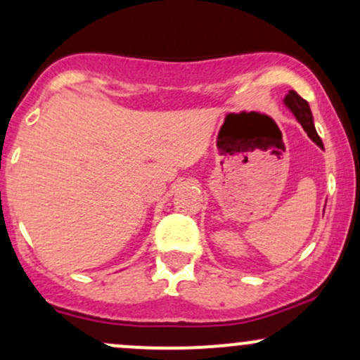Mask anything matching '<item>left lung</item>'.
Here are the masks:
<instances>
[{
    "label": "left lung",
    "mask_w": 360,
    "mask_h": 360,
    "mask_svg": "<svg viewBox=\"0 0 360 360\" xmlns=\"http://www.w3.org/2000/svg\"><path fill=\"white\" fill-rule=\"evenodd\" d=\"M284 102L290 108V112H292V114L296 115V119L300 120L302 129H304V131L308 132V136L311 137V139H313L314 143L318 144V146L323 148V143H321L320 136H318L316 129H314L313 115H311V108H309L308 102H306L304 98H301V96L297 95V93L294 91V90H290L288 95H285Z\"/></svg>",
    "instance_id": "left-lung-1"
}]
</instances>
